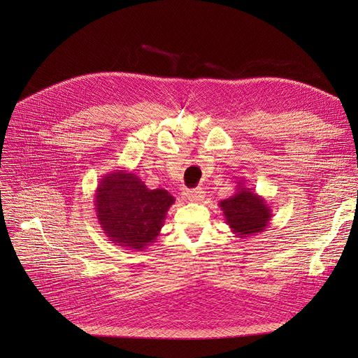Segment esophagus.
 Returning a JSON list of instances; mask_svg holds the SVG:
<instances>
[{"instance_id":"obj_1","label":"esophagus","mask_w":358,"mask_h":358,"mask_svg":"<svg viewBox=\"0 0 358 358\" xmlns=\"http://www.w3.org/2000/svg\"><path fill=\"white\" fill-rule=\"evenodd\" d=\"M206 197V194L203 191V188H196V189H189L185 192V199L189 203H200L203 201Z\"/></svg>"}]
</instances>
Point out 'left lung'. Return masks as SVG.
I'll return each mask as SVG.
<instances>
[{
	"label": "left lung",
	"instance_id": "obj_1",
	"mask_svg": "<svg viewBox=\"0 0 358 358\" xmlns=\"http://www.w3.org/2000/svg\"><path fill=\"white\" fill-rule=\"evenodd\" d=\"M220 208L224 214L225 224L237 238H247L263 233L271 218L273 210L266 199L247 187L243 181L237 182L234 196L220 201Z\"/></svg>",
	"mask_w": 358,
	"mask_h": 358
}]
</instances>
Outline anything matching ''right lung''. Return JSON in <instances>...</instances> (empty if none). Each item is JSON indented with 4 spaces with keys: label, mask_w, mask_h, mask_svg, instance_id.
Returning <instances> with one entry per match:
<instances>
[{
    "label": "right lung",
    "mask_w": 358,
    "mask_h": 358,
    "mask_svg": "<svg viewBox=\"0 0 358 358\" xmlns=\"http://www.w3.org/2000/svg\"><path fill=\"white\" fill-rule=\"evenodd\" d=\"M96 220L115 245L144 251L155 243L176 199L167 189H150L124 169L106 174L94 194Z\"/></svg>",
    "instance_id": "right-lung-1"
}]
</instances>
